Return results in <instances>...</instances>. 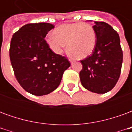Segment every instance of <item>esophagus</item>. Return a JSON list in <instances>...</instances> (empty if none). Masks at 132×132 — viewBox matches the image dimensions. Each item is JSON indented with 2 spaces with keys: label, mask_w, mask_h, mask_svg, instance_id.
<instances>
[{
  "label": "esophagus",
  "mask_w": 132,
  "mask_h": 132,
  "mask_svg": "<svg viewBox=\"0 0 132 132\" xmlns=\"http://www.w3.org/2000/svg\"><path fill=\"white\" fill-rule=\"evenodd\" d=\"M69 61H70V62H71V63H73V61H74V60H73V59H69Z\"/></svg>",
  "instance_id": "34e87169"
}]
</instances>
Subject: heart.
I'll use <instances>...</instances> for the list:
<instances>
[{"instance_id":"heart-1","label":"heart","mask_w":132,"mask_h":132,"mask_svg":"<svg viewBox=\"0 0 132 132\" xmlns=\"http://www.w3.org/2000/svg\"><path fill=\"white\" fill-rule=\"evenodd\" d=\"M46 42L53 52L59 54L67 44L68 52L76 59L91 54L96 44V34L90 24L82 22L66 23L56 27Z\"/></svg>"}]
</instances>
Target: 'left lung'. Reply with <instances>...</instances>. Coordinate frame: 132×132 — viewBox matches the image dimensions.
Masks as SVG:
<instances>
[{
  "label": "left lung",
  "instance_id": "8db88e82",
  "mask_svg": "<svg viewBox=\"0 0 132 132\" xmlns=\"http://www.w3.org/2000/svg\"><path fill=\"white\" fill-rule=\"evenodd\" d=\"M96 44L90 56L80 61L82 86L93 93L103 94L113 88L119 80L123 54L118 33L104 22H94Z\"/></svg>",
  "mask_w": 132,
  "mask_h": 132
}]
</instances>
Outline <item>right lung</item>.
<instances>
[{
	"label": "right lung",
	"mask_w": 132,
	"mask_h": 132,
	"mask_svg": "<svg viewBox=\"0 0 132 132\" xmlns=\"http://www.w3.org/2000/svg\"><path fill=\"white\" fill-rule=\"evenodd\" d=\"M53 28L46 22L27 24L14 33L10 42V59L16 79L25 91L37 96L54 91L71 66L65 56L52 52L44 39Z\"/></svg>",
	"instance_id": "add662e5"
}]
</instances>
